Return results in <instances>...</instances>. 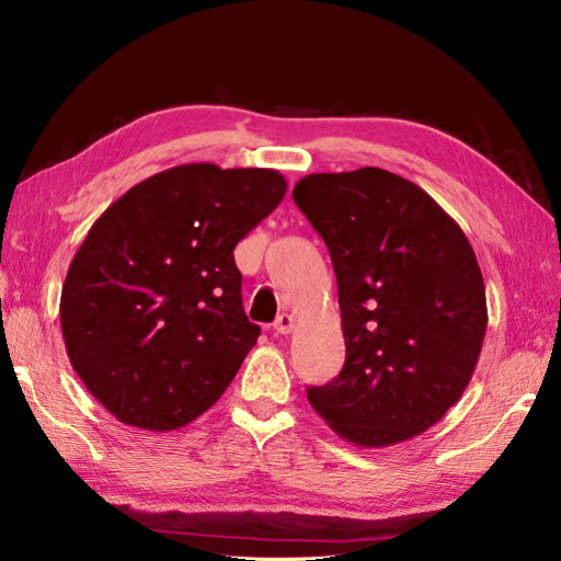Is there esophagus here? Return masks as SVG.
<instances>
[{
    "instance_id": "34e87169",
    "label": "esophagus",
    "mask_w": 561,
    "mask_h": 561,
    "mask_svg": "<svg viewBox=\"0 0 561 561\" xmlns=\"http://www.w3.org/2000/svg\"><path fill=\"white\" fill-rule=\"evenodd\" d=\"M273 328H275L277 335H288L296 328V319L291 314H279Z\"/></svg>"
}]
</instances>
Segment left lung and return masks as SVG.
Listing matches in <instances>:
<instances>
[{"label":"left lung","mask_w":561,"mask_h":561,"mask_svg":"<svg viewBox=\"0 0 561 561\" xmlns=\"http://www.w3.org/2000/svg\"><path fill=\"white\" fill-rule=\"evenodd\" d=\"M294 201L337 277L346 360L307 400L337 437L381 448L419 437L462 398L488 328L462 228L396 173H312Z\"/></svg>","instance_id":"obj_1"}]
</instances>
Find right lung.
Returning <instances> with one entry per match:
<instances>
[{
	"instance_id": "1",
	"label": "right lung",
	"mask_w": 561,
	"mask_h": 561,
	"mask_svg": "<svg viewBox=\"0 0 561 561\" xmlns=\"http://www.w3.org/2000/svg\"><path fill=\"white\" fill-rule=\"evenodd\" d=\"M284 194L277 171L182 163L94 221L59 321L76 375L119 423L184 427L236 379L261 328L242 309L233 249Z\"/></svg>"
}]
</instances>
